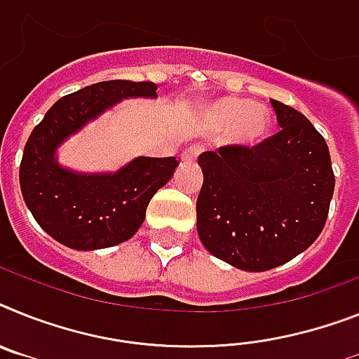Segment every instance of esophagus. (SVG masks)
I'll return each mask as SVG.
<instances>
[{
  "instance_id": "1",
  "label": "esophagus",
  "mask_w": 359,
  "mask_h": 359,
  "mask_svg": "<svg viewBox=\"0 0 359 359\" xmlns=\"http://www.w3.org/2000/svg\"><path fill=\"white\" fill-rule=\"evenodd\" d=\"M198 153H201V147L191 146V147H188L184 153H182V156H180V158H182L184 162H194V161H197Z\"/></svg>"
}]
</instances>
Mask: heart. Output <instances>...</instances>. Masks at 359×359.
Listing matches in <instances>:
<instances>
[{
    "label": "heart",
    "instance_id": "1",
    "mask_svg": "<svg viewBox=\"0 0 359 359\" xmlns=\"http://www.w3.org/2000/svg\"><path fill=\"white\" fill-rule=\"evenodd\" d=\"M208 120L219 129L233 128V135L239 142L255 144L263 140L272 126V113L266 105H250L245 98L224 96L206 105Z\"/></svg>",
    "mask_w": 359,
    "mask_h": 359
}]
</instances>
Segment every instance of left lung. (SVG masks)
Instances as JSON below:
<instances>
[{
    "instance_id": "8db88e82",
    "label": "left lung",
    "mask_w": 359,
    "mask_h": 359,
    "mask_svg": "<svg viewBox=\"0 0 359 359\" xmlns=\"http://www.w3.org/2000/svg\"><path fill=\"white\" fill-rule=\"evenodd\" d=\"M270 104L279 133L252 149L224 146L198 156L201 243L246 272L272 270L305 252L323 231L334 194L325 138L305 114Z\"/></svg>"
}]
</instances>
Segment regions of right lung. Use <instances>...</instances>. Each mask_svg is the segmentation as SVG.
Returning <instances> with one entry per match:
<instances>
[{"label": "right lung", "mask_w": 359, "mask_h": 359, "mask_svg": "<svg viewBox=\"0 0 359 359\" xmlns=\"http://www.w3.org/2000/svg\"><path fill=\"white\" fill-rule=\"evenodd\" d=\"M156 83L109 80L63 96L27 140L20 186L27 208L53 239L72 250H100L131 239L153 195L173 177L175 156H137L116 171L86 173L58 162V149L87 123L129 98H156Z\"/></svg>", "instance_id": "obj_1"}]
</instances>
